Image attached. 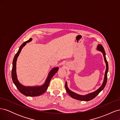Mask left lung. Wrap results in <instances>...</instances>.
I'll return each mask as SVG.
<instances>
[{
  "mask_svg": "<svg viewBox=\"0 0 120 120\" xmlns=\"http://www.w3.org/2000/svg\"><path fill=\"white\" fill-rule=\"evenodd\" d=\"M97 49L100 50V51L101 52L103 53L105 61V62H106V71H105V78H104V82L103 83V85L101 86L99 89L97 90L96 91H95V92L89 94H88V95H86V96H81V95H78V94H75L74 92H72L71 91V90H69L68 88L67 83L66 82V84H65V88H66L67 92L68 93V95H70L71 98H74V99H75L76 100H80V101H90V100L93 99L94 98H95L98 95V94H99L101 91V90H102L104 89V88H105V86H106V85L107 83V74H108V69H109L108 61L107 60L106 57V53H105V49L103 48V46L100 44H99V45H98Z\"/></svg>",
  "mask_w": 120,
  "mask_h": 120,
  "instance_id": "1",
  "label": "left lung"
}]
</instances>
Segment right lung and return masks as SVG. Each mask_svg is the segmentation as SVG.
<instances>
[{
    "instance_id": "1",
    "label": "right lung",
    "mask_w": 120,
    "mask_h": 120,
    "mask_svg": "<svg viewBox=\"0 0 120 120\" xmlns=\"http://www.w3.org/2000/svg\"><path fill=\"white\" fill-rule=\"evenodd\" d=\"M32 40V38H30L28 41H25L21 45L20 48L18 50V52L16 53L14 57L12 63V68L11 71V77L12 79V81L14 85H15L17 89L19 90V91L23 95L29 96V97H36L42 95V94L45 92L47 89H48L49 82L51 80L52 78L53 77V76L55 75V74L58 71V68H53L52 70L50 71L49 75L47 78L46 80L45 83V84L41 86H32V87H26L22 86L19 83L17 79V76L16 74V62L17 60V58L19 54L21 49H22L23 47L26 44L27 42L30 41Z\"/></svg>"
}]
</instances>
